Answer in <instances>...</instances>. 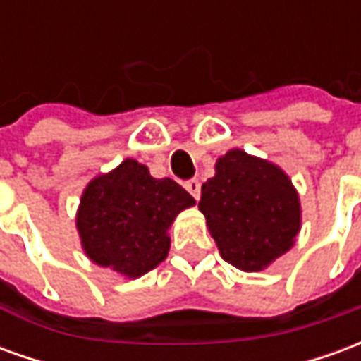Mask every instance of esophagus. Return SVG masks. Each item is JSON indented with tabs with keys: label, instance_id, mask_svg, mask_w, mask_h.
Returning <instances> with one entry per match:
<instances>
[{
	"label": "esophagus",
	"instance_id": "1",
	"mask_svg": "<svg viewBox=\"0 0 361 361\" xmlns=\"http://www.w3.org/2000/svg\"><path fill=\"white\" fill-rule=\"evenodd\" d=\"M183 188L188 189L189 193L193 195V199H199L201 197V181L199 180H189L183 183Z\"/></svg>",
	"mask_w": 361,
	"mask_h": 361
}]
</instances>
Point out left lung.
<instances>
[{
	"label": "left lung",
	"instance_id": "left-lung-1",
	"mask_svg": "<svg viewBox=\"0 0 361 361\" xmlns=\"http://www.w3.org/2000/svg\"><path fill=\"white\" fill-rule=\"evenodd\" d=\"M199 211L222 259L243 272L267 269L294 247L302 230V203L288 173L242 149L216 160Z\"/></svg>",
	"mask_w": 361,
	"mask_h": 361
}]
</instances>
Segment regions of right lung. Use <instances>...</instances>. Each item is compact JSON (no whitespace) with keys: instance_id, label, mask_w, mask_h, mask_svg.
Instances as JSON below:
<instances>
[{"instance_id":"right-lung-1","label":"right lung","mask_w":361,"mask_h":361,"mask_svg":"<svg viewBox=\"0 0 361 361\" xmlns=\"http://www.w3.org/2000/svg\"><path fill=\"white\" fill-rule=\"evenodd\" d=\"M193 204L180 183L157 180L147 166L126 158L82 189L75 226L94 265L139 279L168 257L170 226Z\"/></svg>"}]
</instances>
